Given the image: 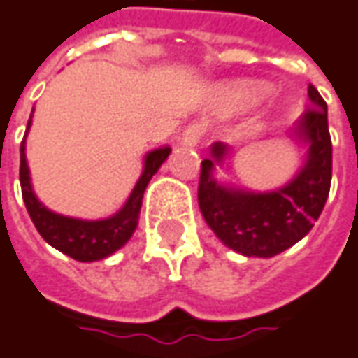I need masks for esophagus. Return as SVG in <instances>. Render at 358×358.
I'll list each match as a JSON object with an SVG mask.
<instances>
[{
  "label": "esophagus",
  "instance_id": "obj_1",
  "mask_svg": "<svg viewBox=\"0 0 358 358\" xmlns=\"http://www.w3.org/2000/svg\"><path fill=\"white\" fill-rule=\"evenodd\" d=\"M204 128L203 124H191V127L185 128L183 136H181V144L187 148H194L199 146V142H201V136H203Z\"/></svg>",
  "mask_w": 358,
  "mask_h": 358
}]
</instances>
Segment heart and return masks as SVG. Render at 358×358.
<instances>
[{
    "label": "heart",
    "instance_id": "1",
    "mask_svg": "<svg viewBox=\"0 0 358 358\" xmlns=\"http://www.w3.org/2000/svg\"><path fill=\"white\" fill-rule=\"evenodd\" d=\"M265 93H267L265 85L251 83V81H241V83H236L226 91V101L234 108H245L263 99Z\"/></svg>",
    "mask_w": 358,
    "mask_h": 358
}]
</instances>
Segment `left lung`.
I'll use <instances>...</instances> for the list:
<instances>
[{
	"label": "left lung",
	"instance_id": "8db88e82",
	"mask_svg": "<svg viewBox=\"0 0 358 358\" xmlns=\"http://www.w3.org/2000/svg\"><path fill=\"white\" fill-rule=\"evenodd\" d=\"M310 108L288 130L300 154L296 173L271 191H251L218 177L228 169L234 148L214 142L203 162L199 206L216 238L243 257H275L302 240L324 210L331 185V138L327 105L314 85Z\"/></svg>",
	"mask_w": 358,
	"mask_h": 358
}]
</instances>
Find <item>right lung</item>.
<instances>
[{
  "instance_id": "obj_1",
  "label": "right lung",
  "mask_w": 358,
  "mask_h": 358,
  "mask_svg": "<svg viewBox=\"0 0 358 358\" xmlns=\"http://www.w3.org/2000/svg\"><path fill=\"white\" fill-rule=\"evenodd\" d=\"M31 124H33V115H31L29 124H27V134L31 130ZM27 134L21 142L19 179H21L24 206L29 210L34 228L43 236L44 241L52 245L54 250L62 251L64 255L81 261V263H93V261L107 259L113 253H117L120 248H124L138 228L142 199H144L148 183L157 173V169L162 167L165 159L169 157L171 148H154L144 155L142 173L138 177L134 189L128 194L127 203L122 204L115 214H110L107 218H99V220H83V218L64 216L60 212L50 210L36 196L33 181H31V169H29L27 154H24L27 152Z\"/></svg>"
}]
</instances>
